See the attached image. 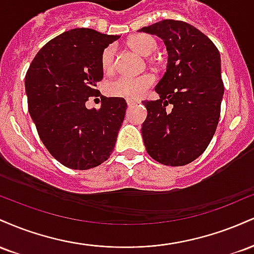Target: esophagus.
Masks as SVG:
<instances>
[{"instance_id":"1","label":"esophagus","mask_w":254,"mask_h":254,"mask_svg":"<svg viewBox=\"0 0 254 254\" xmlns=\"http://www.w3.org/2000/svg\"><path fill=\"white\" fill-rule=\"evenodd\" d=\"M127 104L129 107H132V106H135V105H137L136 101H133V100H127Z\"/></svg>"}]
</instances>
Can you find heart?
<instances>
[{
	"instance_id": "1",
	"label": "heart",
	"mask_w": 254,
	"mask_h": 254,
	"mask_svg": "<svg viewBox=\"0 0 254 254\" xmlns=\"http://www.w3.org/2000/svg\"><path fill=\"white\" fill-rule=\"evenodd\" d=\"M130 46L143 56H150L157 48L156 40L148 34H137L130 39ZM115 45H109L101 55V68L105 72L115 69ZM154 77L149 74L142 76H119L107 84V93L113 97L125 99H139L153 86Z\"/></svg>"
}]
</instances>
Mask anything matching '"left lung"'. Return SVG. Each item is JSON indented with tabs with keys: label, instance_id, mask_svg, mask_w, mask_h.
<instances>
[{
	"label": "left lung",
	"instance_id": "left-lung-1",
	"mask_svg": "<svg viewBox=\"0 0 254 254\" xmlns=\"http://www.w3.org/2000/svg\"><path fill=\"white\" fill-rule=\"evenodd\" d=\"M139 32L161 38L168 52L167 70L155 87L160 99L143 101L145 149L162 165H188L206 149L220 119L224 93L220 52L188 22L162 20ZM168 104L171 111H165Z\"/></svg>",
	"mask_w": 254,
	"mask_h": 254
}]
</instances>
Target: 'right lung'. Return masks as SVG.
<instances>
[{"label":"right lung","instance_id":"right-lung-1","mask_svg":"<svg viewBox=\"0 0 254 254\" xmlns=\"http://www.w3.org/2000/svg\"><path fill=\"white\" fill-rule=\"evenodd\" d=\"M119 36L74 28L43 46L25 77L28 111L38 135L58 162L89 170L109 159L127 111L123 98L101 97L99 110L86 107L103 80L101 55Z\"/></svg>","mask_w":254,"mask_h":254}]
</instances>
